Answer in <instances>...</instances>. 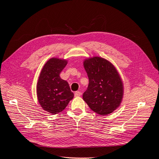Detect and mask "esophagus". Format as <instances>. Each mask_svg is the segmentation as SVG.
<instances>
[{
  "label": "esophagus",
  "mask_w": 159,
  "mask_h": 159,
  "mask_svg": "<svg viewBox=\"0 0 159 159\" xmlns=\"http://www.w3.org/2000/svg\"><path fill=\"white\" fill-rule=\"evenodd\" d=\"M80 95H81V92L80 91H76V92H75V97L80 96Z\"/></svg>",
  "instance_id": "esophagus-1"
}]
</instances>
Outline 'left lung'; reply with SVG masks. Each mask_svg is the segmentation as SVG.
Listing matches in <instances>:
<instances>
[{"label": "left lung", "mask_w": 159, "mask_h": 159, "mask_svg": "<svg viewBox=\"0 0 159 159\" xmlns=\"http://www.w3.org/2000/svg\"><path fill=\"white\" fill-rule=\"evenodd\" d=\"M83 65L89 79L83 100L96 114L112 113L121 104L124 95L120 74L113 64L100 57L86 59Z\"/></svg>", "instance_id": "1"}]
</instances>
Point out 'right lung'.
<instances>
[{"label":"right lung","mask_w":159,"mask_h":159,"mask_svg":"<svg viewBox=\"0 0 159 159\" xmlns=\"http://www.w3.org/2000/svg\"><path fill=\"white\" fill-rule=\"evenodd\" d=\"M66 64L65 59H49L41 71L37 83V96L40 106L53 115L62 111L74 97L67 82L59 76Z\"/></svg>","instance_id":"obj_1"}]
</instances>
